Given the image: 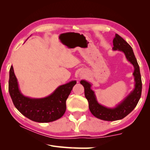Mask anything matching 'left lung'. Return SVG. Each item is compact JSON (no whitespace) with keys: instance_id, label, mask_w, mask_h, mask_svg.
Listing matches in <instances>:
<instances>
[{"instance_id":"1","label":"left lung","mask_w":150,"mask_h":150,"mask_svg":"<svg viewBox=\"0 0 150 150\" xmlns=\"http://www.w3.org/2000/svg\"><path fill=\"white\" fill-rule=\"evenodd\" d=\"M113 43V50L122 52L127 60L134 67L133 75L135 77V84L133 90L115 108H110L98 104L94 91L91 89L90 83L84 80L81 81V84L84 88V95L88 101L91 113L98 119L107 121L120 120L128 115L136 107L142 93V81L139 66L132 47L118 34H115Z\"/></svg>"}]
</instances>
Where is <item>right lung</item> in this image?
I'll list each match as a JSON object with an SVG mask.
<instances>
[{"mask_svg": "<svg viewBox=\"0 0 150 150\" xmlns=\"http://www.w3.org/2000/svg\"><path fill=\"white\" fill-rule=\"evenodd\" d=\"M76 81L61 85L49 96L42 98L25 97L19 90L17 79L11 66L8 90L15 108L28 119L37 122H50L60 119L66 110V101Z\"/></svg>", "mask_w": 150, "mask_h": 150, "instance_id": "add662e5", "label": "right lung"}]
</instances>
